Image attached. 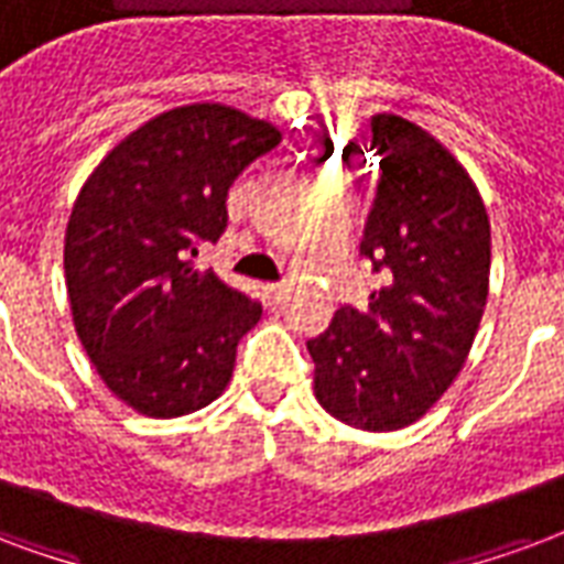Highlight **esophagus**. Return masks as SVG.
<instances>
[{
  "instance_id": "esophagus-1",
  "label": "esophagus",
  "mask_w": 564,
  "mask_h": 564,
  "mask_svg": "<svg viewBox=\"0 0 564 564\" xmlns=\"http://www.w3.org/2000/svg\"><path fill=\"white\" fill-rule=\"evenodd\" d=\"M285 294H288V285H267V300H270V303H282Z\"/></svg>"
}]
</instances>
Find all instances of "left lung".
Returning a JSON list of instances; mask_svg holds the SVG:
<instances>
[{"mask_svg": "<svg viewBox=\"0 0 564 564\" xmlns=\"http://www.w3.org/2000/svg\"><path fill=\"white\" fill-rule=\"evenodd\" d=\"M381 164L360 252L384 285L306 343L315 400L364 433L405 430L466 367L490 294V216L445 143L397 113L372 117Z\"/></svg>", "mask_w": 564, "mask_h": 564, "instance_id": "obj_1", "label": "left lung"}]
</instances>
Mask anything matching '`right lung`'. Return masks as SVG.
Segmentation results:
<instances>
[{"label": "right lung", "mask_w": 564, "mask_h": 564, "mask_svg": "<svg viewBox=\"0 0 564 564\" xmlns=\"http://www.w3.org/2000/svg\"><path fill=\"white\" fill-rule=\"evenodd\" d=\"M279 141L267 119L197 101L143 122L86 176L65 228L72 322L138 414H192L228 388L261 306L195 258L228 225L234 180Z\"/></svg>", "instance_id": "1"}]
</instances>
